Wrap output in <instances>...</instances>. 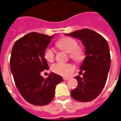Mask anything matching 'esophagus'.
Listing matches in <instances>:
<instances>
[{
    "mask_svg": "<svg viewBox=\"0 0 121 121\" xmlns=\"http://www.w3.org/2000/svg\"><path fill=\"white\" fill-rule=\"evenodd\" d=\"M63 79H64V81H68V80L69 79V78H67V77H64V78H63Z\"/></svg>",
    "mask_w": 121,
    "mask_h": 121,
    "instance_id": "1",
    "label": "esophagus"
}]
</instances>
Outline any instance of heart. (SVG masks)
Masks as SVG:
<instances>
[{
    "label": "heart",
    "mask_w": 121,
    "mask_h": 121,
    "mask_svg": "<svg viewBox=\"0 0 121 121\" xmlns=\"http://www.w3.org/2000/svg\"><path fill=\"white\" fill-rule=\"evenodd\" d=\"M78 45L76 40L68 37H63L56 43L57 47L70 53V58L76 62H80L84 59V52L83 48ZM44 57L48 62H53L54 59V50L49 47L46 48L44 51ZM51 68L54 73L64 76L69 75L74 70V67L72 64L63 63H56L51 66Z\"/></svg>",
    "instance_id": "heart-1"
}]
</instances>
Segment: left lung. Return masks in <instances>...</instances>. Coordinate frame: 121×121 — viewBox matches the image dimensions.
<instances>
[{
  "label": "left lung",
  "mask_w": 121,
  "mask_h": 121,
  "mask_svg": "<svg viewBox=\"0 0 121 121\" xmlns=\"http://www.w3.org/2000/svg\"><path fill=\"white\" fill-rule=\"evenodd\" d=\"M81 40L85 57L80 70L83 77H75L78 85L71 91L72 98L79 102L96 99L104 87L110 68L111 57L108 42L104 37L90 29H82L65 34ZM80 71V72H81Z\"/></svg>",
  "instance_id": "1"
}]
</instances>
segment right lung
<instances>
[{"mask_svg": "<svg viewBox=\"0 0 121 121\" xmlns=\"http://www.w3.org/2000/svg\"><path fill=\"white\" fill-rule=\"evenodd\" d=\"M54 35L32 32L14 43L10 58V70L19 93L28 102L43 106L53 100L56 85L62 77L54 73L44 79L40 72L49 69L44 51Z\"/></svg>", "mask_w": 121, "mask_h": 121, "instance_id": "1", "label": "right lung"}]
</instances>
